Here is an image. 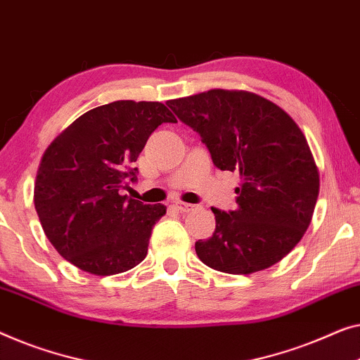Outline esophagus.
Listing matches in <instances>:
<instances>
[{
    "label": "esophagus",
    "mask_w": 360,
    "mask_h": 360,
    "mask_svg": "<svg viewBox=\"0 0 360 360\" xmlns=\"http://www.w3.org/2000/svg\"><path fill=\"white\" fill-rule=\"evenodd\" d=\"M193 205H186V202H176L175 205V210L180 211V212H190L193 210Z\"/></svg>",
    "instance_id": "34e87169"
}]
</instances>
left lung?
I'll return each instance as SVG.
<instances>
[{"instance_id":"1","label":"left lung","mask_w":360,"mask_h":360,"mask_svg":"<svg viewBox=\"0 0 360 360\" xmlns=\"http://www.w3.org/2000/svg\"><path fill=\"white\" fill-rule=\"evenodd\" d=\"M167 105L201 134L217 169L240 175L237 207H211L216 229L195 243L198 258L229 274L281 262L309 229L320 191L319 167L299 124L248 91L211 89Z\"/></svg>"}]
</instances>
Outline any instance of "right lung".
I'll return each mask as SVG.
<instances>
[{
  "label": "right lung",
  "mask_w": 360,
  "mask_h": 360,
  "mask_svg": "<svg viewBox=\"0 0 360 360\" xmlns=\"http://www.w3.org/2000/svg\"><path fill=\"white\" fill-rule=\"evenodd\" d=\"M160 102L117 101L92 108L65 128L41 155L34 205L56 252L96 276L131 269L148 255L164 205L122 195L155 128L175 123Z\"/></svg>",
  "instance_id": "obj_1"
}]
</instances>
